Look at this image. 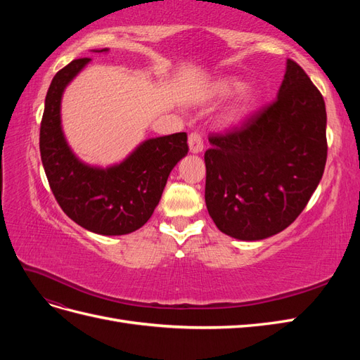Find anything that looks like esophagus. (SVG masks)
Listing matches in <instances>:
<instances>
[{
  "label": "esophagus",
  "instance_id": "1",
  "mask_svg": "<svg viewBox=\"0 0 360 360\" xmlns=\"http://www.w3.org/2000/svg\"><path fill=\"white\" fill-rule=\"evenodd\" d=\"M188 144H189V150L191 153H201L204 148V143H202V136L197 132H192L188 138Z\"/></svg>",
  "mask_w": 360,
  "mask_h": 360
}]
</instances>
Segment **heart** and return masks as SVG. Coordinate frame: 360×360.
<instances>
[{
    "mask_svg": "<svg viewBox=\"0 0 360 360\" xmlns=\"http://www.w3.org/2000/svg\"><path fill=\"white\" fill-rule=\"evenodd\" d=\"M243 86H245V82H242L240 79L224 78L214 85V91L221 97H228L237 91H240ZM259 96H261V93L257 89H250V90L245 91L240 99H238V102L233 106L230 114H228V117H226L228 122L230 123L238 122V120H240L243 115H246L255 106V103L259 101Z\"/></svg>",
    "mask_w": 360,
    "mask_h": 360,
    "instance_id": "heart-1",
    "label": "heart"
}]
</instances>
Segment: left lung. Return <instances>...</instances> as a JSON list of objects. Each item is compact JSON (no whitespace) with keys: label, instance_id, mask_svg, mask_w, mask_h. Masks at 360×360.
<instances>
[{"label":"left lung","instance_id":"obj_1","mask_svg":"<svg viewBox=\"0 0 360 360\" xmlns=\"http://www.w3.org/2000/svg\"><path fill=\"white\" fill-rule=\"evenodd\" d=\"M326 105L296 61H287L278 97L242 126L212 134L205 151V205L238 240H263L307 207L328 159Z\"/></svg>","mask_w":360,"mask_h":360}]
</instances>
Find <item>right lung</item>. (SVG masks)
<instances>
[{"instance_id":"obj_1","label":"right lung","mask_w":360,"mask_h":360,"mask_svg":"<svg viewBox=\"0 0 360 360\" xmlns=\"http://www.w3.org/2000/svg\"><path fill=\"white\" fill-rule=\"evenodd\" d=\"M89 63L73 60L53 76L40 124V156L53 197L73 222L96 234L123 236L153 214L169 172L188 155V135L147 139L110 168L81 162L63 135L60 110L64 89Z\"/></svg>"}]
</instances>
